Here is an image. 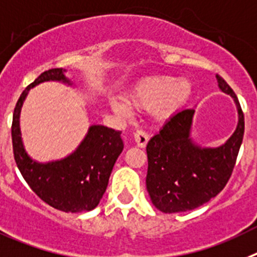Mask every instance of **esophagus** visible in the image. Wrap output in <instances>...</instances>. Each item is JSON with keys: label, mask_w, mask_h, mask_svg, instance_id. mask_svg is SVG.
<instances>
[{"label": "esophagus", "mask_w": 257, "mask_h": 257, "mask_svg": "<svg viewBox=\"0 0 257 257\" xmlns=\"http://www.w3.org/2000/svg\"><path fill=\"white\" fill-rule=\"evenodd\" d=\"M150 137L149 134L146 133L145 131H137L134 132V141H136V143H137L138 147H146V145H147V142H149Z\"/></svg>", "instance_id": "esophagus-1"}]
</instances>
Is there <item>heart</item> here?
I'll list each match as a JSON object with an SVG mask.
<instances>
[{"label":"heart","mask_w":257,"mask_h":257,"mask_svg":"<svg viewBox=\"0 0 257 257\" xmlns=\"http://www.w3.org/2000/svg\"><path fill=\"white\" fill-rule=\"evenodd\" d=\"M193 93V84L187 78H175L166 74L149 75L132 87L128 98L133 106L145 111H155L159 116H169L183 107ZM115 112L131 115L132 107L117 97L110 98Z\"/></svg>","instance_id":"heart-1"}]
</instances>
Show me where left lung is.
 <instances>
[{
	"label": "left lung",
	"instance_id": "8db88e82",
	"mask_svg": "<svg viewBox=\"0 0 257 257\" xmlns=\"http://www.w3.org/2000/svg\"><path fill=\"white\" fill-rule=\"evenodd\" d=\"M220 91L228 93L238 111L234 133L219 147H200L191 138L195 108L177 112L147 143L146 187L152 203L165 214L201 206L228 183L244 133V116L235 93L216 75Z\"/></svg>",
	"mask_w": 257,
	"mask_h": 257
}]
</instances>
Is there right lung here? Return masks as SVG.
Wrapping results in <instances>:
<instances>
[{
    "label": "right lung",
    "mask_w": 257,
    "mask_h": 257,
    "mask_svg": "<svg viewBox=\"0 0 257 257\" xmlns=\"http://www.w3.org/2000/svg\"><path fill=\"white\" fill-rule=\"evenodd\" d=\"M66 70L43 71L23 91L14 110L11 137L16 165L32 191L50 206L65 212L91 211L100 203L115 161L124 149L121 132L103 125H91L78 149L65 159L38 163L27 154L20 133V111L29 89L43 82L71 84Z\"/></svg>",
    "instance_id": "1"
}]
</instances>
